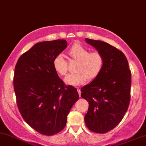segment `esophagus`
<instances>
[{
    "instance_id": "obj_1",
    "label": "esophagus",
    "mask_w": 146,
    "mask_h": 146,
    "mask_svg": "<svg viewBox=\"0 0 146 146\" xmlns=\"http://www.w3.org/2000/svg\"><path fill=\"white\" fill-rule=\"evenodd\" d=\"M77 91H78L79 96H80V94H81V91H80V89H79V88H77Z\"/></svg>"
}]
</instances>
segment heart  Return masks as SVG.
Returning a JSON list of instances; mask_svg holds the SVG:
<instances>
[{
  "label": "heart",
  "instance_id": "heart-1",
  "mask_svg": "<svg viewBox=\"0 0 146 146\" xmlns=\"http://www.w3.org/2000/svg\"><path fill=\"white\" fill-rule=\"evenodd\" d=\"M71 59L78 61L75 71L65 78L66 84L79 86L86 82L87 79L92 80L98 76L104 64V59L98 51L90 52L87 47L79 43H75L68 51ZM54 69L61 76H65L68 72V63L62 54L56 55L53 62Z\"/></svg>",
  "mask_w": 146,
  "mask_h": 146
}]
</instances>
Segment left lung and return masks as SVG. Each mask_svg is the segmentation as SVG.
<instances>
[{"label": "left lung", "instance_id": "1", "mask_svg": "<svg viewBox=\"0 0 146 146\" xmlns=\"http://www.w3.org/2000/svg\"><path fill=\"white\" fill-rule=\"evenodd\" d=\"M102 53L103 69L90 84L81 88V97L89 102L84 116L90 131L106 133L123 118L130 102L131 74L128 61L122 51L102 40L85 38Z\"/></svg>", "mask_w": 146, "mask_h": 146}]
</instances>
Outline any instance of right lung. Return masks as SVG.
Returning <instances> with one entry per match:
<instances>
[{
	"instance_id": "1",
	"label": "right lung",
	"mask_w": 146,
	"mask_h": 146,
	"mask_svg": "<svg viewBox=\"0 0 146 146\" xmlns=\"http://www.w3.org/2000/svg\"><path fill=\"white\" fill-rule=\"evenodd\" d=\"M67 46L64 39L38 42L15 66L13 85L19 112L32 129L45 135L64 129L79 98L76 88L66 86L53 67L55 57Z\"/></svg>"
}]
</instances>
